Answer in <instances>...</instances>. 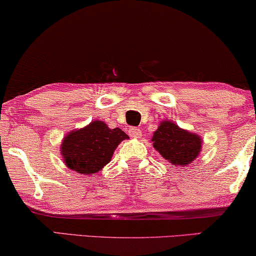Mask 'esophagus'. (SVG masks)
Wrapping results in <instances>:
<instances>
[{
	"label": "esophagus",
	"instance_id": "1",
	"mask_svg": "<svg viewBox=\"0 0 256 256\" xmlns=\"http://www.w3.org/2000/svg\"><path fill=\"white\" fill-rule=\"evenodd\" d=\"M128 134L129 136H132V138H140V136H141V130L136 127H132L128 129Z\"/></svg>",
	"mask_w": 256,
	"mask_h": 256
}]
</instances>
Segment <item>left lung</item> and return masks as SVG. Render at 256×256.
Instances as JSON below:
<instances>
[{
	"instance_id": "1",
	"label": "left lung",
	"mask_w": 256,
	"mask_h": 256,
	"mask_svg": "<svg viewBox=\"0 0 256 256\" xmlns=\"http://www.w3.org/2000/svg\"><path fill=\"white\" fill-rule=\"evenodd\" d=\"M154 148L170 163L185 166L194 160L202 149L198 135L180 129L170 121H163L152 138Z\"/></svg>"
}]
</instances>
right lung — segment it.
I'll list each match as a JSON object with an SVG mask.
<instances>
[{"label":"right lung","instance_id":"add662e5","mask_svg":"<svg viewBox=\"0 0 256 256\" xmlns=\"http://www.w3.org/2000/svg\"><path fill=\"white\" fill-rule=\"evenodd\" d=\"M128 138L120 128L110 129L102 121L90 122L64 138L62 143L64 162L78 174H96L110 163L118 143Z\"/></svg>","mask_w":256,"mask_h":256}]
</instances>
